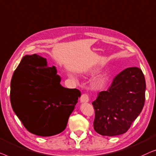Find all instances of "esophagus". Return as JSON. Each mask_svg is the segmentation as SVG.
Here are the masks:
<instances>
[{
	"mask_svg": "<svg viewBox=\"0 0 156 156\" xmlns=\"http://www.w3.org/2000/svg\"><path fill=\"white\" fill-rule=\"evenodd\" d=\"M89 101V97L87 94H83L80 97V102H87Z\"/></svg>",
	"mask_w": 156,
	"mask_h": 156,
	"instance_id": "esophagus-1",
	"label": "esophagus"
}]
</instances>
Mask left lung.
I'll list each match as a JSON object with an SVG mask.
<instances>
[{
	"mask_svg": "<svg viewBox=\"0 0 156 156\" xmlns=\"http://www.w3.org/2000/svg\"><path fill=\"white\" fill-rule=\"evenodd\" d=\"M145 91L146 80L139 68H127L116 76L108 90L100 92L92 102L96 132L106 136L126 133L143 109Z\"/></svg>",
	"mask_w": 156,
	"mask_h": 156,
	"instance_id": "8db88e82",
	"label": "left lung"
}]
</instances>
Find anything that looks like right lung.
<instances>
[{"mask_svg": "<svg viewBox=\"0 0 156 156\" xmlns=\"http://www.w3.org/2000/svg\"><path fill=\"white\" fill-rule=\"evenodd\" d=\"M54 66L33 54L25 56L15 69L10 83L13 111L30 133L40 136L56 135L66 127L80 91L61 86Z\"/></svg>", "mask_w": 156, "mask_h": 156, "instance_id": "right-lung-1", "label": "right lung"}]
</instances>
